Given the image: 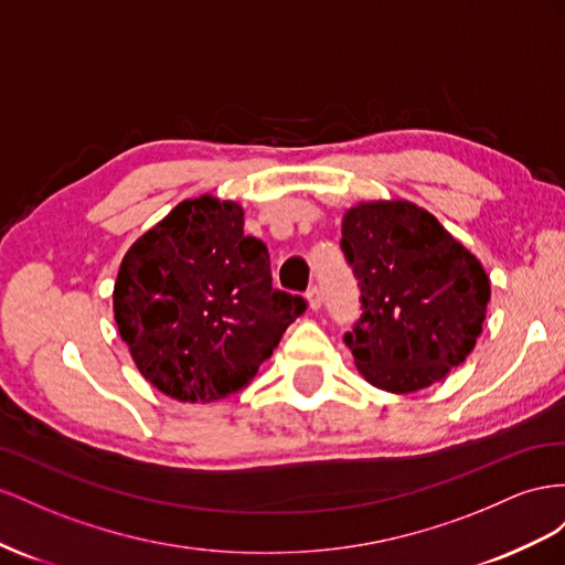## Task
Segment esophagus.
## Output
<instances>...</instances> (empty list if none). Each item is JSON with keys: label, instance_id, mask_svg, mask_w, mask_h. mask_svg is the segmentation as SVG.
<instances>
[{"label": "esophagus", "instance_id": "1", "mask_svg": "<svg viewBox=\"0 0 565 565\" xmlns=\"http://www.w3.org/2000/svg\"><path fill=\"white\" fill-rule=\"evenodd\" d=\"M308 302H310V310H319L321 308V302H324V298H321V288L319 286H310Z\"/></svg>", "mask_w": 565, "mask_h": 565}]
</instances>
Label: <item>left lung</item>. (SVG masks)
<instances>
[{
    "instance_id": "left-lung-1",
    "label": "left lung",
    "mask_w": 565,
    "mask_h": 565,
    "mask_svg": "<svg viewBox=\"0 0 565 565\" xmlns=\"http://www.w3.org/2000/svg\"><path fill=\"white\" fill-rule=\"evenodd\" d=\"M341 248L364 310L343 341L369 383L416 393L469 358L490 279L428 211L409 201L354 205L343 217Z\"/></svg>"
}]
</instances>
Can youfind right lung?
<instances>
[{
    "instance_id": "obj_1",
    "label": "right lung",
    "mask_w": 565,
    "mask_h": 565,
    "mask_svg": "<svg viewBox=\"0 0 565 565\" xmlns=\"http://www.w3.org/2000/svg\"><path fill=\"white\" fill-rule=\"evenodd\" d=\"M308 308L271 288L269 253L244 234V207L211 193L182 201L125 253L113 312L141 376L180 402L250 383Z\"/></svg>"
}]
</instances>
